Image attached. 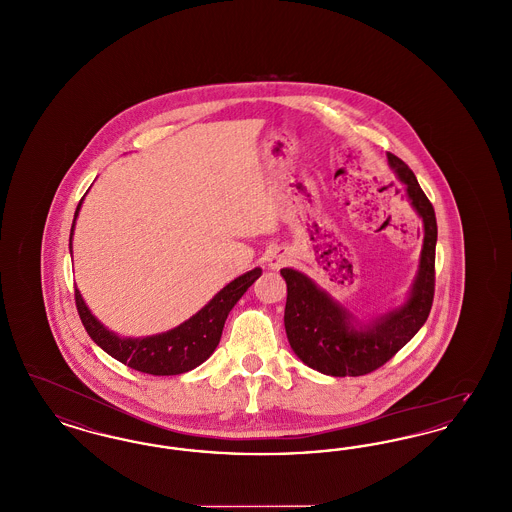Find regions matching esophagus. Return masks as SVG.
Wrapping results in <instances>:
<instances>
[{
	"instance_id": "34e87169",
	"label": "esophagus",
	"mask_w": 512,
	"mask_h": 512,
	"mask_svg": "<svg viewBox=\"0 0 512 512\" xmlns=\"http://www.w3.org/2000/svg\"><path fill=\"white\" fill-rule=\"evenodd\" d=\"M288 261H290V255L284 249H274V251H270L267 255L268 267L272 268V270L284 267Z\"/></svg>"
}]
</instances>
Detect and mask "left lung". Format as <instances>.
Instances as JSON below:
<instances>
[{"mask_svg": "<svg viewBox=\"0 0 512 512\" xmlns=\"http://www.w3.org/2000/svg\"><path fill=\"white\" fill-rule=\"evenodd\" d=\"M388 163L405 186L424 228L418 272L401 305L384 315L359 320L307 274L293 268L280 270L288 286L284 326L293 353L305 365L328 376H363L388 363L413 340L432 309L438 242L436 213L414 172L391 153Z\"/></svg>", "mask_w": 512, "mask_h": 512, "instance_id": "8db88e82", "label": "left lung"}]
</instances>
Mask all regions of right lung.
Masks as SVG:
<instances>
[{"instance_id": "obj_1", "label": "right lung", "mask_w": 512, "mask_h": 512, "mask_svg": "<svg viewBox=\"0 0 512 512\" xmlns=\"http://www.w3.org/2000/svg\"><path fill=\"white\" fill-rule=\"evenodd\" d=\"M84 197L80 199L74 211L73 228L69 238V249L73 253L74 222L82 207ZM261 268H253L242 276L234 278L226 284L203 309H199L194 317L184 320L176 328L146 336V338H122L113 330L105 328L98 318L92 315L88 305L82 299V293L74 290L76 309L80 320L88 332V336L98 343L99 347L117 359L122 365L134 370L153 374V376H176L195 366L205 363L219 345L220 336L228 313L247 292V288L261 276Z\"/></svg>"}]
</instances>
